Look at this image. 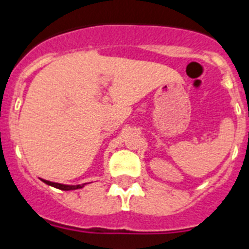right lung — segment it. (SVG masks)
Here are the masks:
<instances>
[{"label": "right lung", "instance_id": "obj_1", "mask_svg": "<svg viewBox=\"0 0 249 249\" xmlns=\"http://www.w3.org/2000/svg\"><path fill=\"white\" fill-rule=\"evenodd\" d=\"M41 180L44 181L45 184L47 185H51L53 188H57V189H61V190H75V189H81L86 185L85 184H77V185H68V184H61V183H53V181H50V180H45V179H41Z\"/></svg>", "mask_w": 249, "mask_h": 249}]
</instances>
